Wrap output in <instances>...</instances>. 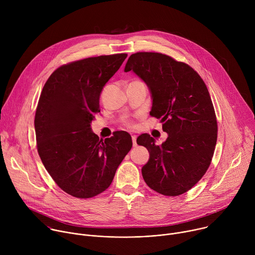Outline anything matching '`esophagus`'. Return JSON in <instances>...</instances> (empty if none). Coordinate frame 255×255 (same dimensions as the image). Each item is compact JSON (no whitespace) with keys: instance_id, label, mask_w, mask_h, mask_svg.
<instances>
[{"instance_id":"esophagus-1","label":"esophagus","mask_w":255,"mask_h":255,"mask_svg":"<svg viewBox=\"0 0 255 255\" xmlns=\"http://www.w3.org/2000/svg\"><path fill=\"white\" fill-rule=\"evenodd\" d=\"M131 138H132V142H133V146H137V142H136L137 136L136 135H132Z\"/></svg>"}]
</instances>
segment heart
Masks as SVG:
<instances>
[{
	"instance_id": "heart-1",
	"label": "heart",
	"mask_w": 255,
	"mask_h": 255,
	"mask_svg": "<svg viewBox=\"0 0 255 255\" xmlns=\"http://www.w3.org/2000/svg\"><path fill=\"white\" fill-rule=\"evenodd\" d=\"M123 124L127 127H132L133 126V122L130 119H124L123 120Z\"/></svg>"
}]
</instances>
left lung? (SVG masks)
I'll list each match as a JSON object with an SVG mask.
<instances>
[{
  "instance_id": "left-lung-1",
  "label": "left lung",
  "mask_w": 255,
  "mask_h": 255,
  "mask_svg": "<svg viewBox=\"0 0 255 255\" xmlns=\"http://www.w3.org/2000/svg\"><path fill=\"white\" fill-rule=\"evenodd\" d=\"M130 70L148 86L150 116L161 119L168 134L161 145L147 133L138 136L137 144L149 152L142 176L161 195L185 194L206 173L217 142V118L207 86L189 64L158 52L131 54L125 66Z\"/></svg>"
}]
</instances>
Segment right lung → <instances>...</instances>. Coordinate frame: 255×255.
Here are the masks:
<instances>
[{"mask_svg": "<svg viewBox=\"0 0 255 255\" xmlns=\"http://www.w3.org/2000/svg\"><path fill=\"white\" fill-rule=\"evenodd\" d=\"M126 57L118 53L63 64L41 92L34 119L37 151L55 184L72 197L88 199L106 191L132 147L125 131L100 139L91 128L101 92Z\"/></svg>", "mask_w": 255, "mask_h": 255, "instance_id": "add662e5", "label": "right lung"}]
</instances>
